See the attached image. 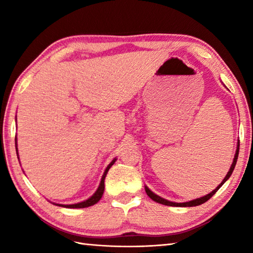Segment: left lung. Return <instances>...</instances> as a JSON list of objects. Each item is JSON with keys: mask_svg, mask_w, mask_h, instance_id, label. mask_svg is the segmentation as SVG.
Instances as JSON below:
<instances>
[{"mask_svg": "<svg viewBox=\"0 0 253 253\" xmlns=\"http://www.w3.org/2000/svg\"><path fill=\"white\" fill-rule=\"evenodd\" d=\"M239 146H240V144L238 143V147H237V151H235V155H234V158H233V163H232V165H231L230 170L228 172V174H226V176L224 177L223 181H222V183L220 184L219 186H217V187L215 188V190H213V191L211 192V193L208 194V195H205V196H203V198H200V199H196V200H193V201H190V202L175 203V202H170V201H168V200H165V199H162L161 196H158V195H156L155 193H153V192H152L151 190H149V188H148L147 186L145 187V191H146L147 195H148L149 198H151L153 201H155V202H157V203L168 205V207H185V208H186V207H196V205L203 204V203L207 202L208 200L211 199L212 196L216 193V191L219 190V188L225 183L226 179H228V178L231 176V174H232L233 169H234V168H235V164H237V160H238V155H239Z\"/></svg>", "mask_w": 253, "mask_h": 253, "instance_id": "left-lung-1", "label": "left lung"}]
</instances>
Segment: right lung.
<instances>
[{
	"label": "right lung",
	"mask_w": 253,
	"mask_h": 253,
	"mask_svg": "<svg viewBox=\"0 0 253 253\" xmlns=\"http://www.w3.org/2000/svg\"><path fill=\"white\" fill-rule=\"evenodd\" d=\"M16 142V140H15ZM16 144V143H15ZM16 147V146H15ZM116 162V160H114L113 162L110 163V164L107 166V169H105V173H104V175H102V177H101V182H100V184H99V187H98V190L95 192V194H93L90 199H88V200H85V201H84V202H81V203H77V204H70V205H62V204H59L60 207H63V208H69V209H83V208H88V207H91V205H93V204H96L98 201H99L100 199H101V196H102V194H104V190H105V177H106V175H107V173H108V170H109V169L111 168V166H113V164L114 163Z\"/></svg>",
	"instance_id": "obj_1"
}]
</instances>
